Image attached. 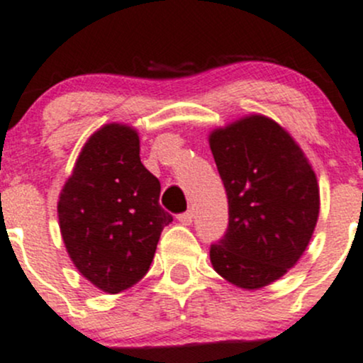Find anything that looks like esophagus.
I'll list each match as a JSON object with an SVG mask.
<instances>
[{"label":"esophagus","instance_id":"34e87169","mask_svg":"<svg viewBox=\"0 0 363 363\" xmlns=\"http://www.w3.org/2000/svg\"><path fill=\"white\" fill-rule=\"evenodd\" d=\"M193 216H195V213H193V209H189V211H186V213L179 214V216H177V220L181 221L182 225H191V221H193Z\"/></svg>","mask_w":363,"mask_h":363}]
</instances>
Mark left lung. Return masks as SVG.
<instances>
[{
    "label": "left lung",
    "mask_w": 363,
    "mask_h": 363,
    "mask_svg": "<svg viewBox=\"0 0 363 363\" xmlns=\"http://www.w3.org/2000/svg\"><path fill=\"white\" fill-rule=\"evenodd\" d=\"M228 199V227L211 245V264L246 291L266 287L300 260L319 218V186L293 136L264 115L209 135Z\"/></svg>",
    "instance_id": "left-lung-1"
}]
</instances>
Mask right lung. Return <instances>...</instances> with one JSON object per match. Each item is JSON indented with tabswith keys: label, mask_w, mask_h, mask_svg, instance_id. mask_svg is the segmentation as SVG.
<instances>
[{
	"label": "right lung",
	"mask_w": 363,
	"mask_h": 363,
	"mask_svg": "<svg viewBox=\"0 0 363 363\" xmlns=\"http://www.w3.org/2000/svg\"><path fill=\"white\" fill-rule=\"evenodd\" d=\"M160 191L131 125L106 124L86 140L60 193L58 221L70 260L97 289L117 294L147 275L174 220Z\"/></svg>",
	"instance_id": "obj_1"
}]
</instances>
